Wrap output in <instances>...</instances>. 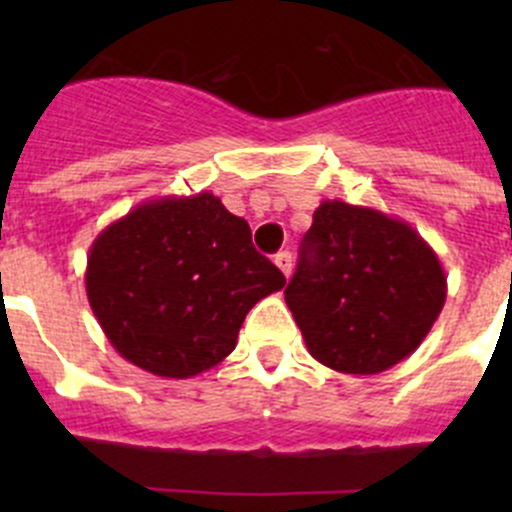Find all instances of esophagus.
<instances>
[{"mask_svg":"<svg viewBox=\"0 0 512 512\" xmlns=\"http://www.w3.org/2000/svg\"><path fill=\"white\" fill-rule=\"evenodd\" d=\"M275 265L280 267L282 275L292 277V272H294V257H292V252H287V250L277 252V255H275Z\"/></svg>","mask_w":512,"mask_h":512,"instance_id":"1","label":"esophagus"}]
</instances>
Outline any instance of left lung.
Here are the masks:
<instances>
[{"label":"left lung","mask_w":512,"mask_h":512,"mask_svg":"<svg viewBox=\"0 0 512 512\" xmlns=\"http://www.w3.org/2000/svg\"><path fill=\"white\" fill-rule=\"evenodd\" d=\"M446 292L441 260L409 223L322 200L285 302L319 364L366 376L421 347Z\"/></svg>","instance_id":"left-lung-1"}]
</instances>
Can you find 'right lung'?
<instances>
[{
	"mask_svg": "<svg viewBox=\"0 0 512 512\" xmlns=\"http://www.w3.org/2000/svg\"><path fill=\"white\" fill-rule=\"evenodd\" d=\"M285 287L218 195H163L98 232L86 294L111 347L163 379H190L235 349L247 312Z\"/></svg>",
	"mask_w": 512,
	"mask_h": 512,
	"instance_id": "obj_1",
	"label": "right lung"
}]
</instances>
